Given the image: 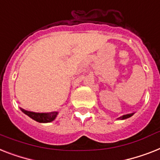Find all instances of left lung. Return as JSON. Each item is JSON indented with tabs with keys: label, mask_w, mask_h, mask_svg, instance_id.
<instances>
[{
	"label": "left lung",
	"mask_w": 160,
	"mask_h": 160,
	"mask_svg": "<svg viewBox=\"0 0 160 160\" xmlns=\"http://www.w3.org/2000/svg\"><path fill=\"white\" fill-rule=\"evenodd\" d=\"M134 113H135V112H132V113L122 115V116L120 117V118H118V120H124V119H127V118H131L132 116H133V114H134Z\"/></svg>",
	"instance_id": "8db88e82"
}]
</instances>
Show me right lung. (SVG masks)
<instances>
[{
	"mask_svg": "<svg viewBox=\"0 0 160 160\" xmlns=\"http://www.w3.org/2000/svg\"><path fill=\"white\" fill-rule=\"evenodd\" d=\"M21 110L24 114L28 116L30 118L33 119L38 122L41 123H48L51 122L56 119L58 117V112H30L24 110L20 108Z\"/></svg>",
	"mask_w": 160,
	"mask_h": 160,
	"instance_id": "1",
	"label": "right lung"
}]
</instances>
